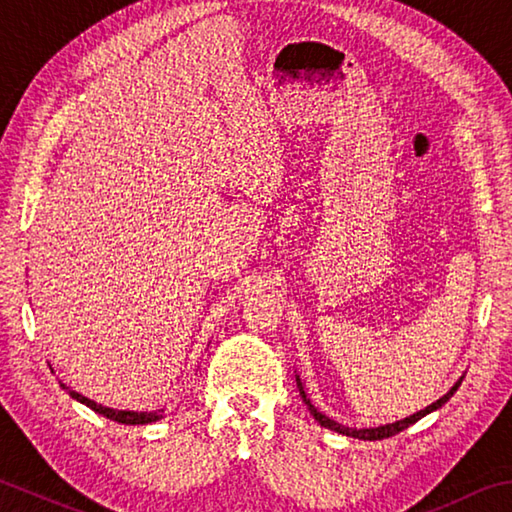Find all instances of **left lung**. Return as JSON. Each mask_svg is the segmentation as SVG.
<instances>
[{
    "mask_svg": "<svg viewBox=\"0 0 512 512\" xmlns=\"http://www.w3.org/2000/svg\"><path fill=\"white\" fill-rule=\"evenodd\" d=\"M297 380V387H300V394H302V401L309 405V410H311V414H313V418L315 421H318L322 427H329V430H333V432H340V434H347V436H353V439H362V441H380V439H389V436H394V434H398V432H403L405 427H410L412 423H416L418 418H423L425 414H430V412H434V410H439V407L443 405V403H448L450 401V396L457 392L459 389V385H461V380L457 385H454L448 394H445L443 398H439V401L436 403H432V405H427L425 410H421V412H416V414H412V416H407V418H403V421H396V423H389V425H380V427H369V430H353V427H345V425H340V423H336V421H331L329 416H324L322 412H318L315 410V407L311 405V401L309 398H306V394H304V387H302V383H300V378H295Z\"/></svg>",
    "mask_w": 512,
    "mask_h": 512,
    "instance_id": "8db88e82",
    "label": "left lung"
}]
</instances>
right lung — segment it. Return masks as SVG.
<instances>
[{
    "instance_id": "obj_1",
    "label": "right lung",
    "mask_w": 512,
    "mask_h": 512,
    "mask_svg": "<svg viewBox=\"0 0 512 512\" xmlns=\"http://www.w3.org/2000/svg\"><path fill=\"white\" fill-rule=\"evenodd\" d=\"M62 387H64V385H62ZM64 389H67L71 398H76V401L85 403V405L91 407V410H94V412H98V414H102V416H107L109 421L125 423V425H145V423L159 421V418H161V412H123V410H111V407H102V405H98V403H94V401H89V398H85V396L78 394V392H73V389H69V387H64Z\"/></svg>"
}]
</instances>
